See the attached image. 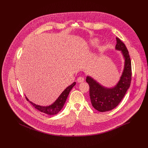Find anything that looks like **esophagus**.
I'll return each mask as SVG.
<instances>
[{
	"mask_svg": "<svg viewBox=\"0 0 148 148\" xmlns=\"http://www.w3.org/2000/svg\"><path fill=\"white\" fill-rule=\"evenodd\" d=\"M84 81V78L83 77H79L77 78V81L78 82H82Z\"/></svg>",
	"mask_w": 148,
	"mask_h": 148,
	"instance_id": "esophagus-1",
	"label": "esophagus"
}]
</instances>
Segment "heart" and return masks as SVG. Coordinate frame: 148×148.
<instances>
[{"label":"heart","mask_w":148,"mask_h":148,"mask_svg":"<svg viewBox=\"0 0 148 148\" xmlns=\"http://www.w3.org/2000/svg\"><path fill=\"white\" fill-rule=\"evenodd\" d=\"M97 43H98V40L97 39H94L91 41V44L92 46H95Z\"/></svg>","instance_id":"obj_1"}]
</instances>
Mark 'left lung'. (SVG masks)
Segmentation results:
<instances>
[{
  "mask_svg": "<svg viewBox=\"0 0 148 148\" xmlns=\"http://www.w3.org/2000/svg\"><path fill=\"white\" fill-rule=\"evenodd\" d=\"M116 50H120L125 59L124 69L116 85L111 88H105L92 78L87 76L86 82L90 86V96L93 107L99 112L111 111L118 106L130 88L132 78L131 61L125 44L118 37Z\"/></svg>",
  "mask_w": 148,
  "mask_h": 148,
  "instance_id": "1",
  "label": "left lung"
}]
</instances>
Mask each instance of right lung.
<instances>
[{
	"label": "right lung",
	"instance_id": "1",
	"mask_svg": "<svg viewBox=\"0 0 148 148\" xmlns=\"http://www.w3.org/2000/svg\"><path fill=\"white\" fill-rule=\"evenodd\" d=\"M75 84L76 82H74L71 84V85L66 88V89L64 90V91L61 94V95L59 96L57 99L53 104L49 105V106L43 107L40 106V105H36L30 101L29 102L31 103V104H32L33 107H34L35 108L41 111V112L45 113L48 115H56L57 113H58L60 111V110L62 108L70 91L71 90L73 87L75 85ZM26 98L27 101H29L27 97H26Z\"/></svg>",
	"mask_w": 148,
	"mask_h": 148
}]
</instances>
